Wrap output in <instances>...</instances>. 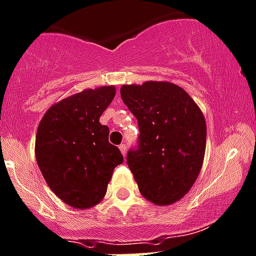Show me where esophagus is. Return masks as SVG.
Wrapping results in <instances>:
<instances>
[{
  "label": "esophagus",
  "instance_id": "34e87169",
  "mask_svg": "<svg viewBox=\"0 0 256 256\" xmlns=\"http://www.w3.org/2000/svg\"><path fill=\"white\" fill-rule=\"evenodd\" d=\"M119 150H120L122 154H123V156H126V146L124 144V143H123V144H120V146H119Z\"/></svg>",
  "mask_w": 256,
  "mask_h": 256
}]
</instances>
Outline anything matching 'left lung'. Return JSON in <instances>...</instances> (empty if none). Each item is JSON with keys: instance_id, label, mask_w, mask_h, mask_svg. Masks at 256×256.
I'll return each instance as SVG.
<instances>
[{"instance_id": "left-lung-1", "label": "left lung", "mask_w": 256, "mask_h": 256, "mask_svg": "<svg viewBox=\"0 0 256 256\" xmlns=\"http://www.w3.org/2000/svg\"><path fill=\"white\" fill-rule=\"evenodd\" d=\"M120 96L140 126L138 147L126 154L140 192L156 205L174 204L191 190L202 167V112L182 88L168 82L123 85Z\"/></svg>"}]
</instances>
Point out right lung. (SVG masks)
I'll list each match as a JSON object with an SVG mask.
<instances>
[{"label":"right lung","mask_w":256,"mask_h":256,"mask_svg":"<svg viewBox=\"0 0 256 256\" xmlns=\"http://www.w3.org/2000/svg\"><path fill=\"white\" fill-rule=\"evenodd\" d=\"M116 88L85 89L48 108L38 124L35 156L51 191L75 208H90L103 200L114 168L123 163L99 122Z\"/></svg>","instance_id":"right-lung-1"}]
</instances>
